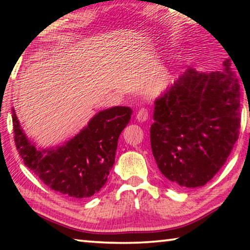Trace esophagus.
I'll return each mask as SVG.
<instances>
[{
  "instance_id": "esophagus-1",
  "label": "esophagus",
  "mask_w": 250,
  "mask_h": 250,
  "mask_svg": "<svg viewBox=\"0 0 250 250\" xmlns=\"http://www.w3.org/2000/svg\"><path fill=\"white\" fill-rule=\"evenodd\" d=\"M137 120L139 122H145L147 120V118H149V111H147L146 108H141L139 111L137 112Z\"/></svg>"
}]
</instances>
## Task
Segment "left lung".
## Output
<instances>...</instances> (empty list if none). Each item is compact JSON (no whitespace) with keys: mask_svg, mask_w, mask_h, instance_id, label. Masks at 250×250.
<instances>
[{"mask_svg":"<svg viewBox=\"0 0 250 250\" xmlns=\"http://www.w3.org/2000/svg\"><path fill=\"white\" fill-rule=\"evenodd\" d=\"M231 60L213 73L188 68L154 101L152 153L173 185H205L238 139L240 87Z\"/></svg>","mask_w":250,"mask_h":250,"instance_id":"obj_1","label":"left lung"}]
</instances>
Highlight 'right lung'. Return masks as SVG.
Instances as JSON below:
<instances>
[{
	"instance_id": "add662e5",
	"label": "right lung",
	"mask_w": 250,
	"mask_h": 250,
	"mask_svg": "<svg viewBox=\"0 0 250 250\" xmlns=\"http://www.w3.org/2000/svg\"><path fill=\"white\" fill-rule=\"evenodd\" d=\"M131 115L129 107L103 110L62 146L37 149L12 109L15 146L25 166L49 188L75 198L90 197L107 182L115 163L118 139Z\"/></svg>"
}]
</instances>
